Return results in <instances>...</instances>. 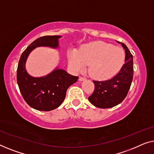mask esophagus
<instances>
[{"instance_id":"obj_1","label":"esophagus","mask_w":154,"mask_h":154,"mask_svg":"<svg viewBox=\"0 0 154 154\" xmlns=\"http://www.w3.org/2000/svg\"><path fill=\"white\" fill-rule=\"evenodd\" d=\"M79 81H84V80L86 79V78L84 77H79Z\"/></svg>"}]
</instances>
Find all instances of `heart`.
<instances>
[{
	"label": "heart",
	"instance_id": "b5f03b06",
	"mask_svg": "<svg viewBox=\"0 0 154 154\" xmlns=\"http://www.w3.org/2000/svg\"><path fill=\"white\" fill-rule=\"evenodd\" d=\"M125 51L101 41L84 45L79 51H68L69 65L75 72H81L88 65V72L94 78L106 79L115 75L125 63Z\"/></svg>",
	"mask_w": 154,
	"mask_h": 154
}]
</instances>
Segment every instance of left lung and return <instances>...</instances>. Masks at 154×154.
Returning <instances> with one entry per match:
<instances>
[{"label": "left lung", "instance_id": "8db88e82", "mask_svg": "<svg viewBox=\"0 0 154 154\" xmlns=\"http://www.w3.org/2000/svg\"><path fill=\"white\" fill-rule=\"evenodd\" d=\"M121 43L125 49V63L119 72L112 79L103 81L94 80V91L88 100L99 108H111L119 105L126 97L133 78V55L126 45Z\"/></svg>", "mask_w": 154, "mask_h": 154}]
</instances>
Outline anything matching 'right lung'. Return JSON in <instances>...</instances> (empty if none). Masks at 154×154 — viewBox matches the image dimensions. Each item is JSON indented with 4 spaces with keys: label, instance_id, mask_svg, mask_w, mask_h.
Returning <instances> with one entry per match:
<instances>
[{
    "label": "right lung",
    "instance_id": "1",
    "mask_svg": "<svg viewBox=\"0 0 154 154\" xmlns=\"http://www.w3.org/2000/svg\"><path fill=\"white\" fill-rule=\"evenodd\" d=\"M58 35L40 37L33 41L21 54L17 67V79L19 90L30 107L40 111H51L61 105L69 86L79 77L68 74L62 69H56L46 77L36 78L28 74L25 63L29 53L37 47H58Z\"/></svg>",
    "mask_w": 154,
    "mask_h": 154
}]
</instances>
